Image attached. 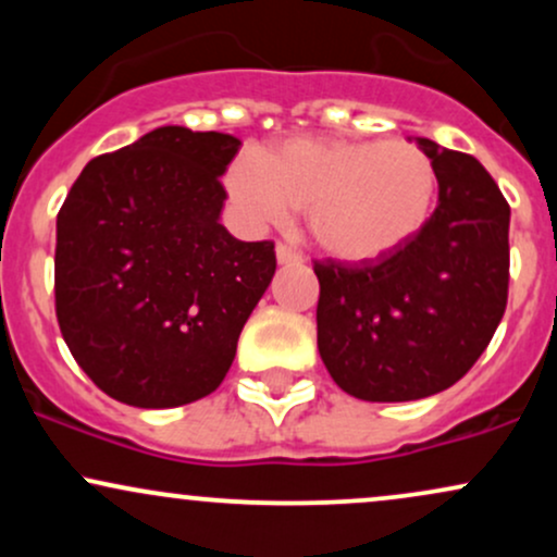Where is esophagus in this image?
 Masks as SVG:
<instances>
[{
	"label": "esophagus",
	"mask_w": 557,
	"mask_h": 557,
	"mask_svg": "<svg viewBox=\"0 0 557 557\" xmlns=\"http://www.w3.org/2000/svg\"><path fill=\"white\" fill-rule=\"evenodd\" d=\"M274 253H277V264H283V267H287V264H300V253H296L293 251V248H287V246H283V243H277V248H274Z\"/></svg>",
	"instance_id": "34e87169"
}]
</instances>
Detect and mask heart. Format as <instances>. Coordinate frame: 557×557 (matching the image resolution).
Masks as SVG:
<instances>
[{"instance_id": "b5f03b06", "label": "heart", "mask_w": 557, "mask_h": 557, "mask_svg": "<svg viewBox=\"0 0 557 557\" xmlns=\"http://www.w3.org/2000/svg\"><path fill=\"white\" fill-rule=\"evenodd\" d=\"M225 188L246 225H277L296 209L306 212L319 251L343 264H372L426 227L437 170L408 140L290 138L259 157L240 154Z\"/></svg>"}]
</instances>
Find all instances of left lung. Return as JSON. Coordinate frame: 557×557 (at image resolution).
<instances>
[{"instance_id":"8db88e82","label":"left lung","mask_w":557,"mask_h":557,"mask_svg":"<svg viewBox=\"0 0 557 557\" xmlns=\"http://www.w3.org/2000/svg\"><path fill=\"white\" fill-rule=\"evenodd\" d=\"M417 144L440 185L426 227L372 264L314 261L319 356L359 400H419L456 385L508 304V201L474 157Z\"/></svg>"}]
</instances>
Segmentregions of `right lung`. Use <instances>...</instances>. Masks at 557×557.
Returning <instances> with one entry per match:
<instances>
[{"mask_svg":"<svg viewBox=\"0 0 557 557\" xmlns=\"http://www.w3.org/2000/svg\"><path fill=\"white\" fill-rule=\"evenodd\" d=\"M240 138L162 125L91 159L57 214V322L94 385L136 408L207 398L274 277L220 225Z\"/></svg>","mask_w":557,"mask_h":557,"instance_id":"1","label":"right lung"}]
</instances>
